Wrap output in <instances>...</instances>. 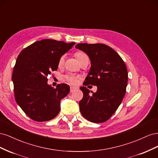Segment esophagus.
I'll return each instance as SVG.
<instances>
[{"instance_id": "esophagus-1", "label": "esophagus", "mask_w": 158, "mask_h": 158, "mask_svg": "<svg viewBox=\"0 0 158 158\" xmlns=\"http://www.w3.org/2000/svg\"><path fill=\"white\" fill-rule=\"evenodd\" d=\"M76 89V88H73V87H70V92L71 93H73V92H74V91Z\"/></svg>"}]
</instances>
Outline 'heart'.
Wrapping results in <instances>:
<instances>
[{
    "label": "heart",
    "mask_w": 158,
    "mask_h": 158,
    "mask_svg": "<svg viewBox=\"0 0 158 158\" xmlns=\"http://www.w3.org/2000/svg\"><path fill=\"white\" fill-rule=\"evenodd\" d=\"M75 55L78 60H80L81 59H82L84 56H86L84 53H83V52H76ZM64 56L63 55L60 57V59L59 60V66H60L63 65L64 64ZM64 79L66 82L71 85H76V84H77L78 78H77V77H76V76H74L73 75L66 74L64 76Z\"/></svg>",
    "instance_id": "obj_1"
}]
</instances>
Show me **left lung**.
<instances>
[{
    "label": "left lung",
    "mask_w": 158,
    "mask_h": 158,
    "mask_svg": "<svg viewBox=\"0 0 158 158\" xmlns=\"http://www.w3.org/2000/svg\"><path fill=\"white\" fill-rule=\"evenodd\" d=\"M76 48L85 52L91 60V69L81 87L83 98L79 102L80 112L89 121H107L120 106L126 93L128 72L117 52L102 44H79ZM96 85L97 92L90 94L85 87Z\"/></svg>",
    "instance_id": "8db88e82"
}]
</instances>
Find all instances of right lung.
Instances as JSON below:
<instances>
[{"label": "right lung", "instance_id": "obj_1", "mask_svg": "<svg viewBox=\"0 0 158 158\" xmlns=\"http://www.w3.org/2000/svg\"><path fill=\"white\" fill-rule=\"evenodd\" d=\"M75 44L54 40H42L23 49L19 54L12 73L15 99L27 115L37 122L48 121L59 114L60 102L70 87L47 84V76L56 70L60 57Z\"/></svg>", "mask_w": 158, "mask_h": 158}]
</instances>
